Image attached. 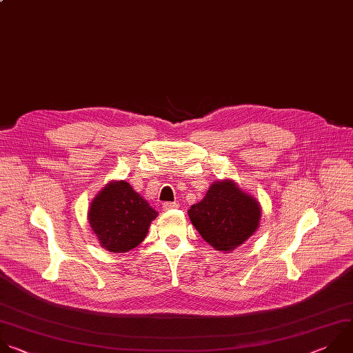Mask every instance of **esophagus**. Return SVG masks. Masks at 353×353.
Listing matches in <instances>:
<instances>
[{
  "instance_id": "34e87169",
  "label": "esophagus",
  "mask_w": 353,
  "mask_h": 353,
  "mask_svg": "<svg viewBox=\"0 0 353 353\" xmlns=\"http://www.w3.org/2000/svg\"><path fill=\"white\" fill-rule=\"evenodd\" d=\"M178 205H179V204L175 203V201H174V203H172V201H165V203L163 204V210H164V211H170V210L178 208Z\"/></svg>"
}]
</instances>
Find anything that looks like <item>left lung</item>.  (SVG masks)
I'll use <instances>...</instances> for the list:
<instances>
[{"label": "left lung", "mask_w": 353, "mask_h": 353, "mask_svg": "<svg viewBox=\"0 0 353 353\" xmlns=\"http://www.w3.org/2000/svg\"><path fill=\"white\" fill-rule=\"evenodd\" d=\"M201 238L220 252H231L248 241L259 228V201L234 181L211 183L204 199L188 211Z\"/></svg>", "instance_id": "obj_1"}]
</instances>
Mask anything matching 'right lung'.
Segmentation results:
<instances>
[{
  "label": "right lung",
  "mask_w": 353,
  "mask_h": 353,
  "mask_svg": "<svg viewBox=\"0 0 353 353\" xmlns=\"http://www.w3.org/2000/svg\"><path fill=\"white\" fill-rule=\"evenodd\" d=\"M157 214L126 181H112L90 203L88 219L104 249L125 253L143 242Z\"/></svg>",
  "instance_id": "1"
}]
</instances>
